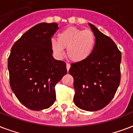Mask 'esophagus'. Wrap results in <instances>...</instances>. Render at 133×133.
Returning a JSON list of instances; mask_svg holds the SVG:
<instances>
[{"mask_svg": "<svg viewBox=\"0 0 133 133\" xmlns=\"http://www.w3.org/2000/svg\"><path fill=\"white\" fill-rule=\"evenodd\" d=\"M70 66H70L69 64H68V63L66 64V69H67V71H69V70Z\"/></svg>", "mask_w": 133, "mask_h": 133, "instance_id": "1", "label": "esophagus"}]
</instances>
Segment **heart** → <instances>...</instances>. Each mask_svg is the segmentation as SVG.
Wrapping results in <instances>:
<instances>
[{"label": "heart", "mask_w": 133, "mask_h": 133, "mask_svg": "<svg viewBox=\"0 0 133 133\" xmlns=\"http://www.w3.org/2000/svg\"><path fill=\"white\" fill-rule=\"evenodd\" d=\"M95 43V35L91 30L69 27L58 34L57 42L52 41L51 46L57 55H62L63 49H66L70 60L79 62L91 56Z\"/></svg>", "instance_id": "b5f03b06"}]
</instances>
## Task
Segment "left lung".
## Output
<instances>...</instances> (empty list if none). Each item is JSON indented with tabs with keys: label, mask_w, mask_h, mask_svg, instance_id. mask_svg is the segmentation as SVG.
<instances>
[{
	"label": "left lung",
	"mask_w": 133,
	"mask_h": 133,
	"mask_svg": "<svg viewBox=\"0 0 133 133\" xmlns=\"http://www.w3.org/2000/svg\"><path fill=\"white\" fill-rule=\"evenodd\" d=\"M96 38L91 56L71 64L69 73L74 78V102L86 111H97L108 105L121 81V51L113 40L89 23Z\"/></svg>",
	"instance_id": "obj_1"
}]
</instances>
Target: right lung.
<instances>
[{
  "label": "right lung",
  "mask_w": 133,
  "mask_h": 133,
  "mask_svg": "<svg viewBox=\"0 0 133 133\" xmlns=\"http://www.w3.org/2000/svg\"><path fill=\"white\" fill-rule=\"evenodd\" d=\"M58 28L56 23H39L11 48L8 62L10 87L18 101L32 110H42L54 103L55 85L67 73L65 62L52 56L51 37Z\"/></svg>",
  "instance_id": "right-lung-1"
}]
</instances>
